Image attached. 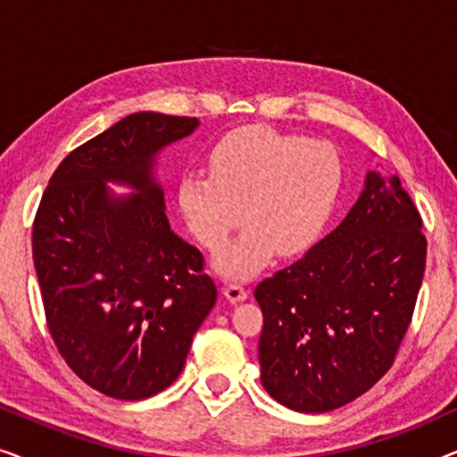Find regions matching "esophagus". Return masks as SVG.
<instances>
[{
  "instance_id": "esophagus-1",
  "label": "esophagus",
  "mask_w": 457,
  "mask_h": 457,
  "mask_svg": "<svg viewBox=\"0 0 457 457\" xmlns=\"http://www.w3.org/2000/svg\"><path fill=\"white\" fill-rule=\"evenodd\" d=\"M224 297H227L230 303L243 302V299H247V289L241 283H237V280H233V283L224 285Z\"/></svg>"
}]
</instances>
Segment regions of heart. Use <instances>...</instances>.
I'll list each match as a JSON object with an SVG mask.
<instances>
[{"label":"heart","instance_id":"obj_1","mask_svg":"<svg viewBox=\"0 0 457 457\" xmlns=\"http://www.w3.org/2000/svg\"><path fill=\"white\" fill-rule=\"evenodd\" d=\"M210 174L185 172L177 187L187 227L216 253V270L245 278L278 255L314 245L339 204L343 160L330 143L268 127L237 129L212 147Z\"/></svg>","mask_w":457,"mask_h":457}]
</instances>
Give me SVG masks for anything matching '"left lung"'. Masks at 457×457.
I'll return each mask as SVG.
<instances>
[{
	"label": "left lung",
	"instance_id": "8db88e82",
	"mask_svg": "<svg viewBox=\"0 0 457 457\" xmlns=\"http://www.w3.org/2000/svg\"><path fill=\"white\" fill-rule=\"evenodd\" d=\"M397 177L366 174L358 202L303 258L255 287L262 385L305 414L341 408L393 366L420 291L427 239Z\"/></svg>",
	"mask_w": 457,
	"mask_h": 457
}]
</instances>
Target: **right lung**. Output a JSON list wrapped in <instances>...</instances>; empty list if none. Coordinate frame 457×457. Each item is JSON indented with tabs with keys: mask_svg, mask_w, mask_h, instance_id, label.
<instances>
[{
	"mask_svg": "<svg viewBox=\"0 0 457 457\" xmlns=\"http://www.w3.org/2000/svg\"><path fill=\"white\" fill-rule=\"evenodd\" d=\"M197 118L137 112L55 168L33 224V260L52 339L80 380L137 402L183 372L216 303L197 247L174 235L158 154ZM108 182L136 193L118 198Z\"/></svg>",
	"mask_w": 457,
	"mask_h": 457,
	"instance_id": "obj_1",
	"label": "right lung"
}]
</instances>
